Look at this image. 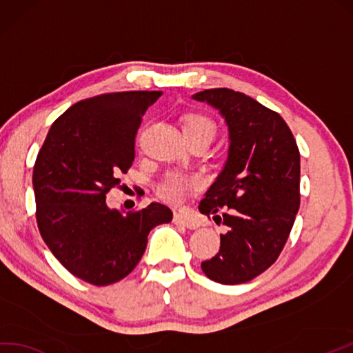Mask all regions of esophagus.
<instances>
[{
  "instance_id": "1",
  "label": "esophagus",
  "mask_w": 353,
  "mask_h": 353,
  "mask_svg": "<svg viewBox=\"0 0 353 353\" xmlns=\"http://www.w3.org/2000/svg\"><path fill=\"white\" fill-rule=\"evenodd\" d=\"M174 223L183 225V226H185V228H189V230H196L198 226H199V223L194 221V219L185 216V214H181V213H175L174 214Z\"/></svg>"
}]
</instances>
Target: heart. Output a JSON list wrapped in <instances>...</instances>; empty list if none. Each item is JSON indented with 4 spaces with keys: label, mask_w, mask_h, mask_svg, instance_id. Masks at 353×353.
<instances>
[{
    "label": "heart",
    "mask_w": 353,
    "mask_h": 353,
    "mask_svg": "<svg viewBox=\"0 0 353 353\" xmlns=\"http://www.w3.org/2000/svg\"><path fill=\"white\" fill-rule=\"evenodd\" d=\"M183 130L187 139L205 136L213 140L216 136V122L203 113H187L183 117ZM201 179L193 174L181 170H168L159 181L155 183L154 190L157 196L169 203H181L187 194L199 189Z\"/></svg>",
    "instance_id": "obj_1"
}]
</instances>
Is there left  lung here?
Listing matches in <instances>:
<instances>
[{"label": "left lung", "instance_id": "1", "mask_svg": "<svg viewBox=\"0 0 353 353\" xmlns=\"http://www.w3.org/2000/svg\"><path fill=\"white\" fill-rule=\"evenodd\" d=\"M193 98L221 110L231 140L228 161L199 203L230 230L201 268L216 283L243 284L268 270L288 240L301 205L299 148L279 113L245 93L217 88Z\"/></svg>", "mask_w": 353, "mask_h": 353}]
</instances>
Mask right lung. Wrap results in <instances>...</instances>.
Returning a JSON list of instances; mask_svg holds the SVG:
<instances>
[{
	"label": "right lung",
	"mask_w": 353,
	"mask_h": 353,
	"mask_svg": "<svg viewBox=\"0 0 353 353\" xmlns=\"http://www.w3.org/2000/svg\"><path fill=\"white\" fill-rule=\"evenodd\" d=\"M160 95L130 90L78 101L54 121L37 154L39 231L61 265L89 284L110 285L130 275L143 256L150 231L172 221L163 203L127 214L105 203L134 161L142 116Z\"/></svg>",
	"instance_id": "add662e5"
}]
</instances>
